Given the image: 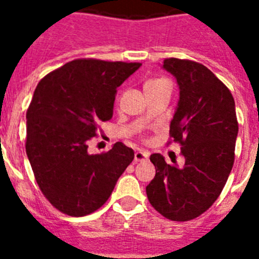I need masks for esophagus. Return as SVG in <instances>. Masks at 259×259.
<instances>
[{
	"mask_svg": "<svg viewBox=\"0 0 259 259\" xmlns=\"http://www.w3.org/2000/svg\"><path fill=\"white\" fill-rule=\"evenodd\" d=\"M149 158V153L145 152V150H141V149H137L135 152V162H143L145 159Z\"/></svg>",
	"mask_w": 259,
	"mask_h": 259,
	"instance_id": "obj_1",
	"label": "esophagus"
}]
</instances>
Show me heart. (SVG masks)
<instances>
[{
	"label": "heart",
	"mask_w": 259,
	"mask_h": 259,
	"mask_svg": "<svg viewBox=\"0 0 259 259\" xmlns=\"http://www.w3.org/2000/svg\"><path fill=\"white\" fill-rule=\"evenodd\" d=\"M152 81H155V80H149V81H148V83H152Z\"/></svg>",
	"instance_id": "1"
}]
</instances>
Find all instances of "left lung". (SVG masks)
<instances>
[{
    "mask_svg": "<svg viewBox=\"0 0 259 259\" xmlns=\"http://www.w3.org/2000/svg\"><path fill=\"white\" fill-rule=\"evenodd\" d=\"M163 68L180 89L170 137L182 146L185 163L167 164L161 154L150 155L155 176L146 196L164 218L187 222L206 211L223 191L235 161L239 123L230 89L209 68L178 58L164 59Z\"/></svg>",
    "mask_w": 259,
    "mask_h": 259,
    "instance_id": "obj_1",
    "label": "left lung"
}]
</instances>
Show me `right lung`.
<instances>
[{
    "mask_svg": "<svg viewBox=\"0 0 259 259\" xmlns=\"http://www.w3.org/2000/svg\"><path fill=\"white\" fill-rule=\"evenodd\" d=\"M141 63L95 58L71 61L38 81L27 110L26 152L47 200L70 217H84L109 200L135 153L123 143L89 154L98 123L113 118L116 88Z\"/></svg>",
    "mask_w": 259,
    "mask_h": 259,
    "instance_id": "1",
    "label": "right lung"
}]
</instances>
